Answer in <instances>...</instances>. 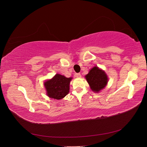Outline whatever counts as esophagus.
Listing matches in <instances>:
<instances>
[{"mask_svg":"<svg viewBox=\"0 0 147 147\" xmlns=\"http://www.w3.org/2000/svg\"><path fill=\"white\" fill-rule=\"evenodd\" d=\"M75 77L77 78H80L82 77V75L80 73H77V74H75Z\"/></svg>","mask_w":147,"mask_h":147,"instance_id":"1","label":"esophagus"}]
</instances>
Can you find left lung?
<instances>
[{"label":"left lung","mask_w":147,"mask_h":147,"mask_svg":"<svg viewBox=\"0 0 147 147\" xmlns=\"http://www.w3.org/2000/svg\"><path fill=\"white\" fill-rule=\"evenodd\" d=\"M85 78L92 91L99 92L108 83V77L104 70L95 66L92 68Z\"/></svg>","instance_id":"obj_1"}]
</instances>
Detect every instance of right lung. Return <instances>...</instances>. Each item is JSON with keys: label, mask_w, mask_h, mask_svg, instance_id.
<instances>
[{"label": "right lung", "mask_w": 147, "mask_h": 147, "mask_svg": "<svg viewBox=\"0 0 147 147\" xmlns=\"http://www.w3.org/2000/svg\"><path fill=\"white\" fill-rule=\"evenodd\" d=\"M72 77L66 78L64 75L56 74L51 79L44 82L47 94L50 98L59 100L68 94L70 82Z\"/></svg>", "instance_id": "obj_1"}]
</instances>
